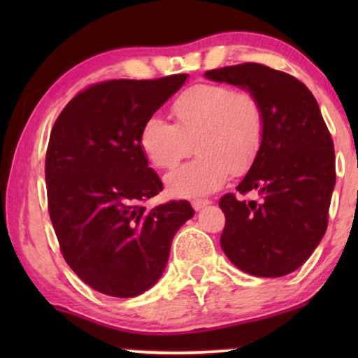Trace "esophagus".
Instances as JSON below:
<instances>
[{
    "label": "esophagus",
    "mask_w": 358,
    "mask_h": 358,
    "mask_svg": "<svg viewBox=\"0 0 358 358\" xmlns=\"http://www.w3.org/2000/svg\"><path fill=\"white\" fill-rule=\"evenodd\" d=\"M207 205H210V200H194L192 202V207L195 212H200V210L207 207Z\"/></svg>",
    "instance_id": "esophagus-1"
}]
</instances>
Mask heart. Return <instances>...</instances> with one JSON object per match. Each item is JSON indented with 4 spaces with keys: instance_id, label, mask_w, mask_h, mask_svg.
<instances>
[{
    "instance_id": "1",
    "label": "heart",
    "mask_w": 358,
    "mask_h": 358,
    "mask_svg": "<svg viewBox=\"0 0 358 358\" xmlns=\"http://www.w3.org/2000/svg\"><path fill=\"white\" fill-rule=\"evenodd\" d=\"M176 124L150 117L141 127L140 146L159 169H171L197 146L200 158L166 176V189L176 199L207 197L256 163L266 135L261 101L251 91H234L220 83L185 90L173 104Z\"/></svg>"
}]
</instances>
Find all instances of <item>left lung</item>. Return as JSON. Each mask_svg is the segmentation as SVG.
Here are the masks:
<instances>
[{"instance_id":"1","label":"left lung","mask_w":358,"mask_h":358,"mask_svg":"<svg viewBox=\"0 0 358 358\" xmlns=\"http://www.w3.org/2000/svg\"><path fill=\"white\" fill-rule=\"evenodd\" d=\"M205 78L251 91L266 117L261 153L236 187L261 199H220L223 252L256 277L295 272L324 236L336 185L334 143L320 106L296 78L259 63L218 68Z\"/></svg>"}]
</instances>
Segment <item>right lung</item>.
<instances>
[{"mask_svg": "<svg viewBox=\"0 0 358 358\" xmlns=\"http://www.w3.org/2000/svg\"><path fill=\"white\" fill-rule=\"evenodd\" d=\"M187 75L112 80L68 102L45 158L48 213L63 257L86 285L138 296L163 275L171 243L194 217L187 200L148 210L163 190L140 146L141 127Z\"/></svg>", "mask_w": 358, "mask_h": 358, "instance_id": "add662e5", "label": "right lung"}]
</instances>
